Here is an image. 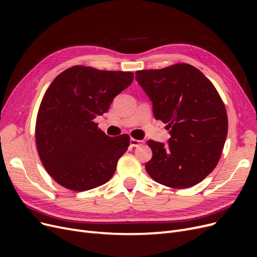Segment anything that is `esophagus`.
Wrapping results in <instances>:
<instances>
[{
  "instance_id": "esophagus-1",
  "label": "esophagus",
  "mask_w": 257,
  "mask_h": 257,
  "mask_svg": "<svg viewBox=\"0 0 257 257\" xmlns=\"http://www.w3.org/2000/svg\"><path fill=\"white\" fill-rule=\"evenodd\" d=\"M131 146L132 147H139V146H143L145 144L144 141H137V139L134 138H131Z\"/></svg>"
}]
</instances>
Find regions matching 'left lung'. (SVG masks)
<instances>
[{
    "instance_id": "1",
    "label": "left lung",
    "mask_w": 257,
    "mask_h": 257,
    "mask_svg": "<svg viewBox=\"0 0 257 257\" xmlns=\"http://www.w3.org/2000/svg\"><path fill=\"white\" fill-rule=\"evenodd\" d=\"M135 75L151 99L154 118L167 124L170 134L166 145L148 142L152 159L146 164L147 173L175 189L203 181L220 160L228 128L226 109L214 85L185 63Z\"/></svg>"
}]
</instances>
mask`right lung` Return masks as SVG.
<instances>
[{"mask_svg": "<svg viewBox=\"0 0 257 257\" xmlns=\"http://www.w3.org/2000/svg\"><path fill=\"white\" fill-rule=\"evenodd\" d=\"M133 79L132 72L81 65L54 78L42 99L35 126L38 155L54 181L82 192L110 180L130 136H107L93 120L108 111Z\"/></svg>", "mask_w": 257, "mask_h": 257, "instance_id": "right-lung-1", "label": "right lung"}]
</instances>
